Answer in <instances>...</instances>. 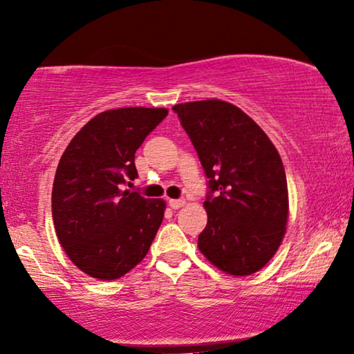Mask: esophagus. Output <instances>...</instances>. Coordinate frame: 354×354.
Instances as JSON below:
<instances>
[{
	"label": "esophagus",
	"instance_id": "1",
	"mask_svg": "<svg viewBox=\"0 0 354 354\" xmlns=\"http://www.w3.org/2000/svg\"><path fill=\"white\" fill-rule=\"evenodd\" d=\"M169 206L172 209H180L182 206H185V200H169Z\"/></svg>",
	"mask_w": 354,
	"mask_h": 354
}]
</instances>
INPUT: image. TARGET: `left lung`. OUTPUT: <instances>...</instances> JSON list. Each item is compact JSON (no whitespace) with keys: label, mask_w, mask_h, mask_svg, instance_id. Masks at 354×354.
<instances>
[{"label":"left lung","mask_w":354,"mask_h":354,"mask_svg":"<svg viewBox=\"0 0 354 354\" xmlns=\"http://www.w3.org/2000/svg\"><path fill=\"white\" fill-rule=\"evenodd\" d=\"M172 111L207 177V224L198 248L227 274L256 272L279 250L288 219L277 149L253 119L225 101H193Z\"/></svg>","instance_id":"left-lung-1"}]
</instances>
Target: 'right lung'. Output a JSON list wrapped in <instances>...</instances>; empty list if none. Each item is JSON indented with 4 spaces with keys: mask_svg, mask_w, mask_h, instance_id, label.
<instances>
[{
    "mask_svg": "<svg viewBox=\"0 0 354 354\" xmlns=\"http://www.w3.org/2000/svg\"><path fill=\"white\" fill-rule=\"evenodd\" d=\"M167 115L164 108L104 111L71 140L53 183L57 240L91 277L114 280L151 246L166 203L124 190L138 177L135 151Z\"/></svg>",
    "mask_w": 354,
    "mask_h": 354,
    "instance_id": "right-lung-1",
    "label": "right lung"
}]
</instances>
